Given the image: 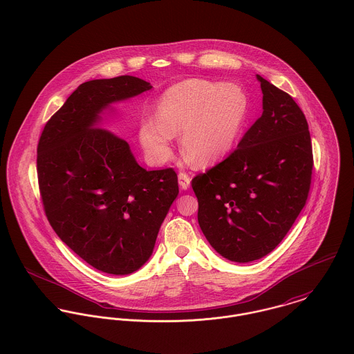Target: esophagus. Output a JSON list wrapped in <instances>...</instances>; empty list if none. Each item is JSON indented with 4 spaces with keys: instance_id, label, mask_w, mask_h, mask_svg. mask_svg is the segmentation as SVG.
Instances as JSON below:
<instances>
[{
    "instance_id": "esophagus-1",
    "label": "esophagus",
    "mask_w": 354,
    "mask_h": 354,
    "mask_svg": "<svg viewBox=\"0 0 354 354\" xmlns=\"http://www.w3.org/2000/svg\"><path fill=\"white\" fill-rule=\"evenodd\" d=\"M178 179H179V186H180L183 190H187V189L190 187V182H192L190 175H187L186 172H179Z\"/></svg>"
}]
</instances>
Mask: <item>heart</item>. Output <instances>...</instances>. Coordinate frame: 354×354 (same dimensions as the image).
<instances>
[{"label":"heart","mask_w":354,"mask_h":354,"mask_svg":"<svg viewBox=\"0 0 354 354\" xmlns=\"http://www.w3.org/2000/svg\"><path fill=\"white\" fill-rule=\"evenodd\" d=\"M247 113V95L235 84L186 80L162 95L158 122L142 123L141 144L149 158L162 161L172 134L182 133L183 155L196 165H209L232 151Z\"/></svg>","instance_id":"obj_1"}]
</instances>
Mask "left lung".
<instances>
[{
  "instance_id": "left-lung-1",
  "label": "left lung",
  "mask_w": 354,
  "mask_h": 354,
  "mask_svg": "<svg viewBox=\"0 0 354 354\" xmlns=\"http://www.w3.org/2000/svg\"><path fill=\"white\" fill-rule=\"evenodd\" d=\"M263 113L228 158L192 180L198 223L224 258L245 263L272 252L306 205L311 136L290 95L257 75Z\"/></svg>"
}]
</instances>
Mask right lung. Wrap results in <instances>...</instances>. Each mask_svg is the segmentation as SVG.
<instances>
[{"label":"right lung","instance_id":"add662e5","mask_svg":"<svg viewBox=\"0 0 354 354\" xmlns=\"http://www.w3.org/2000/svg\"><path fill=\"white\" fill-rule=\"evenodd\" d=\"M151 88L133 76L86 81L46 123L38 144L50 225L81 259L109 274H130L151 258L179 194L172 168L147 171L129 144L100 124L110 104Z\"/></svg>","mask_w":354,"mask_h":354}]
</instances>
